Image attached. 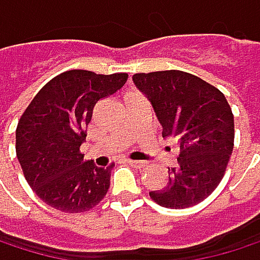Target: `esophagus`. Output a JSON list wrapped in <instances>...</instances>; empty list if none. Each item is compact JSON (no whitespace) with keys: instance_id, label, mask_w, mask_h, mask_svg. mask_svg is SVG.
Returning a JSON list of instances; mask_svg holds the SVG:
<instances>
[{"instance_id":"1","label":"esophagus","mask_w":260,"mask_h":260,"mask_svg":"<svg viewBox=\"0 0 260 260\" xmlns=\"http://www.w3.org/2000/svg\"><path fill=\"white\" fill-rule=\"evenodd\" d=\"M127 163L131 166H134V168H137V170H143L148 166V161H139V160H127Z\"/></svg>"}]
</instances>
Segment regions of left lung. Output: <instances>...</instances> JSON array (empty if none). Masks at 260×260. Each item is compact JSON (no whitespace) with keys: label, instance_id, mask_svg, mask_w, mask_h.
Wrapping results in <instances>:
<instances>
[{"label":"left lung","instance_id":"1","mask_svg":"<svg viewBox=\"0 0 260 260\" xmlns=\"http://www.w3.org/2000/svg\"><path fill=\"white\" fill-rule=\"evenodd\" d=\"M165 139H176L179 157L168 182L149 196L165 208H188L207 199L223 179L234 146V117L225 95L182 71L136 74Z\"/></svg>","mask_w":260,"mask_h":260}]
</instances>
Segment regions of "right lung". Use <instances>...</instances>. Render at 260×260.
<instances>
[{"mask_svg":"<svg viewBox=\"0 0 260 260\" xmlns=\"http://www.w3.org/2000/svg\"><path fill=\"white\" fill-rule=\"evenodd\" d=\"M127 74L68 71L34 97L16 126V158L30 188L49 207L83 213L106 196L111 170L84 161L80 146L99 100L112 95Z\"/></svg>","mask_w":260,"mask_h":260,"instance_id":"1","label":"right lung"}]
</instances>
